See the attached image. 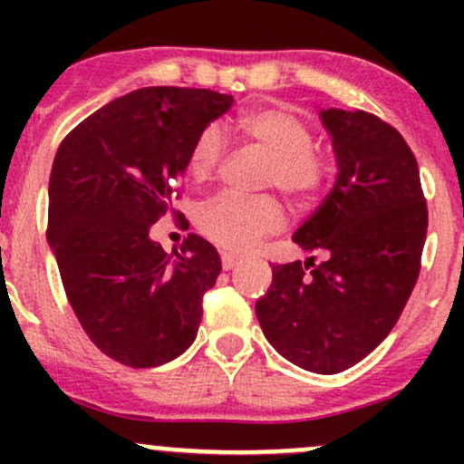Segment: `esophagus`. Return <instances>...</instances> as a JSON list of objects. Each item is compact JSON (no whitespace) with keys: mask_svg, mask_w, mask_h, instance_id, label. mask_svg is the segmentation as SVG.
<instances>
[{"mask_svg":"<svg viewBox=\"0 0 464 464\" xmlns=\"http://www.w3.org/2000/svg\"><path fill=\"white\" fill-rule=\"evenodd\" d=\"M237 260H240V258H237V256H233V254H227V251H224V254H222V266H224V269H233V266H236L237 265Z\"/></svg>","mask_w":464,"mask_h":464,"instance_id":"obj_1","label":"esophagus"}]
</instances>
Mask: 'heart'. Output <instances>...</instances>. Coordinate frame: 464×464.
Segmentation results:
<instances>
[{
  "instance_id": "b5f03b06",
  "label": "heart",
  "mask_w": 464,
  "mask_h": 464,
  "mask_svg": "<svg viewBox=\"0 0 464 464\" xmlns=\"http://www.w3.org/2000/svg\"><path fill=\"white\" fill-rule=\"evenodd\" d=\"M236 130L246 143L265 154L260 188H278L289 204L307 208L319 199L330 177V163L314 148V132L301 114L285 107L245 111L236 119ZM224 159V139L215 125H206L188 152L190 177L206 181L215 177ZM199 228L210 242L227 251L245 254L262 237L278 231L285 222L280 204L271 195L242 198L219 193L199 210Z\"/></svg>"
}]
</instances>
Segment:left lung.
Listing matches in <instances>:
<instances>
[{
	"mask_svg": "<svg viewBox=\"0 0 464 464\" xmlns=\"http://www.w3.org/2000/svg\"><path fill=\"white\" fill-rule=\"evenodd\" d=\"M334 145V188L294 242L321 254L271 265L256 303L266 341L319 375L348 371L395 327L418 283L429 210L415 154L371 111L323 110Z\"/></svg>",
	"mask_w": 464,
	"mask_h": 464,
	"instance_id": "obj_1",
	"label": "left lung"
}]
</instances>
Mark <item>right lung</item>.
<instances>
[{"instance_id": "add662e5", "label": "right lung", "mask_w": 464, "mask_h": 464, "mask_svg": "<svg viewBox=\"0 0 464 464\" xmlns=\"http://www.w3.org/2000/svg\"><path fill=\"white\" fill-rule=\"evenodd\" d=\"M233 98L143 87L107 102L64 137L49 179L46 240L82 330L130 368L179 357L198 336L219 254L188 233L166 254L150 227L172 213L195 137Z\"/></svg>"}]
</instances>
